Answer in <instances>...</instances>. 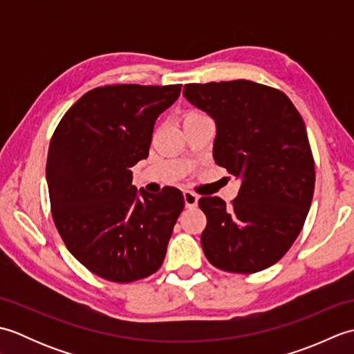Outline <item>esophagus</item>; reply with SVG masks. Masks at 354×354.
Here are the masks:
<instances>
[{
  "mask_svg": "<svg viewBox=\"0 0 354 354\" xmlns=\"http://www.w3.org/2000/svg\"><path fill=\"white\" fill-rule=\"evenodd\" d=\"M198 194H194L190 190H185L184 192V201H185V207L187 208H194L198 207Z\"/></svg>",
  "mask_w": 354,
  "mask_h": 354,
  "instance_id": "34e87169",
  "label": "esophagus"
}]
</instances>
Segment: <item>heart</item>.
I'll return each instance as SVG.
<instances>
[{
    "label": "heart",
    "mask_w": 354,
    "mask_h": 354,
    "mask_svg": "<svg viewBox=\"0 0 354 354\" xmlns=\"http://www.w3.org/2000/svg\"><path fill=\"white\" fill-rule=\"evenodd\" d=\"M187 115H201V112L193 111V112H189V114H187Z\"/></svg>",
    "instance_id": "obj_1"
}]
</instances>
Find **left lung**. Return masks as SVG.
I'll return each instance as SVG.
<instances>
[{"label": "left lung", "mask_w": 354, "mask_h": 354, "mask_svg": "<svg viewBox=\"0 0 354 354\" xmlns=\"http://www.w3.org/2000/svg\"><path fill=\"white\" fill-rule=\"evenodd\" d=\"M184 95L217 126V165L242 178L236 199H199L201 242L221 270L254 274L275 265L303 230L315 190L306 124L283 91L252 80L189 84Z\"/></svg>", "instance_id": "1"}]
</instances>
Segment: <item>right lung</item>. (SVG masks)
Returning a JSON list of instances; mask_svg holds the SVG:
<instances>
[{"label":"right lung","instance_id":"obj_1","mask_svg":"<svg viewBox=\"0 0 354 354\" xmlns=\"http://www.w3.org/2000/svg\"><path fill=\"white\" fill-rule=\"evenodd\" d=\"M183 85H106L85 93L53 132L47 156L51 216L65 246L93 274L132 283L161 268L184 209L175 187L156 196L132 185L158 115Z\"/></svg>","mask_w":354,"mask_h":354}]
</instances>
